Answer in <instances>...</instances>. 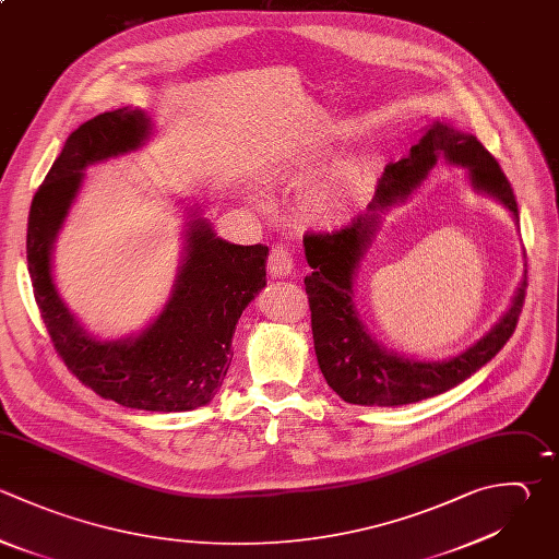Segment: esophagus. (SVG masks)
I'll use <instances>...</instances> for the list:
<instances>
[{
    "label": "esophagus",
    "instance_id": "34e87169",
    "mask_svg": "<svg viewBox=\"0 0 559 559\" xmlns=\"http://www.w3.org/2000/svg\"><path fill=\"white\" fill-rule=\"evenodd\" d=\"M295 266H297V262H295L293 249L288 245H282V242L273 245V249L269 253V271H271V275L286 277V275L295 273Z\"/></svg>",
    "mask_w": 559,
    "mask_h": 559
}]
</instances>
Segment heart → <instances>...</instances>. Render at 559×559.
<instances>
[{
  "label": "heart",
  "instance_id": "obj_1",
  "mask_svg": "<svg viewBox=\"0 0 559 559\" xmlns=\"http://www.w3.org/2000/svg\"><path fill=\"white\" fill-rule=\"evenodd\" d=\"M369 188V175L360 166L345 168L330 186L319 190L312 201L310 210L321 221H334L345 214L352 205H356Z\"/></svg>",
  "mask_w": 559,
  "mask_h": 559
}]
</instances>
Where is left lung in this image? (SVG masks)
Returning a JSON list of instances; mask_svg holds the SVG:
<instances>
[{
  "instance_id": "left-lung-1",
  "label": "left lung",
  "mask_w": 559,
  "mask_h": 559,
  "mask_svg": "<svg viewBox=\"0 0 559 559\" xmlns=\"http://www.w3.org/2000/svg\"><path fill=\"white\" fill-rule=\"evenodd\" d=\"M437 155L465 166L478 190L496 197L515 221L520 218L513 188L498 162L474 135L459 133L443 122H437L404 159L391 162L384 168L369 210L376 212L408 197L426 179ZM376 218V214H358L338 229L308 231L304 247L312 273L304 284L317 360L332 391L349 404L400 406L439 395L491 360L518 325L524 282L496 328L463 354L445 362H419L386 354L367 336L352 301L354 271L371 240Z\"/></svg>"
}]
</instances>
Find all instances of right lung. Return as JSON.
Returning a JSON list of instances; mask_svg holds the SVG:
<instances>
[{
	"label": "right lung",
	"mask_w": 559,
	"mask_h": 559,
	"mask_svg": "<svg viewBox=\"0 0 559 559\" xmlns=\"http://www.w3.org/2000/svg\"><path fill=\"white\" fill-rule=\"evenodd\" d=\"M142 111L116 109L81 124L39 186L28 218V271L48 334L66 367L92 391L127 408L179 413L212 402L231 362L236 323L266 286L264 245H229L203 221L188 231V258L173 299L138 338L98 343L61 301L50 251L83 179L100 159L138 148L148 138Z\"/></svg>",
	"instance_id": "right-lung-1"
}]
</instances>
